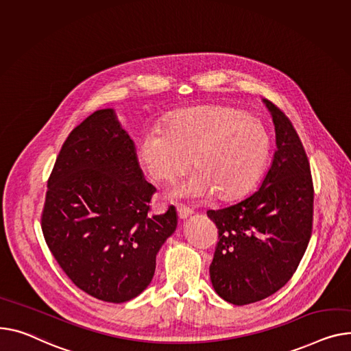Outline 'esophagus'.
<instances>
[{
	"instance_id": "34e87169",
	"label": "esophagus",
	"mask_w": 351,
	"mask_h": 351,
	"mask_svg": "<svg viewBox=\"0 0 351 351\" xmlns=\"http://www.w3.org/2000/svg\"><path fill=\"white\" fill-rule=\"evenodd\" d=\"M176 212H178V217H179L180 220L188 219V217H191V216L193 215V212H192L191 208H188V207H182V206H178V207H176Z\"/></svg>"
}]
</instances>
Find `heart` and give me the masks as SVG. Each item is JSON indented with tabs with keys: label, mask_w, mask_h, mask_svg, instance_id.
Returning a JSON list of instances; mask_svg holds the SVG:
<instances>
[{
	"label": "heart",
	"mask_w": 351,
	"mask_h": 351,
	"mask_svg": "<svg viewBox=\"0 0 351 351\" xmlns=\"http://www.w3.org/2000/svg\"><path fill=\"white\" fill-rule=\"evenodd\" d=\"M271 151L265 127L244 111L202 106L171 115L160 131L139 139L136 159L155 182L169 183L191 167L195 173L172 186L168 200L243 197L261 178Z\"/></svg>",
	"instance_id": "b5f03b06"
}]
</instances>
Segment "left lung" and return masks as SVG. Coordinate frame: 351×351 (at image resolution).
<instances>
[{"instance_id":"1","label":"left lung","mask_w":351,"mask_h":351,"mask_svg":"<svg viewBox=\"0 0 351 351\" xmlns=\"http://www.w3.org/2000/svg\"><path fill=\"white\" fill-rule=\"evenodd\" d=\"M263 101L276 141L264 180L244 200L207 212L219 228L210 279L216 293L232 305H248L281 289L312 234L313 182L306 152L288 117Z\"/></svg>"}]
</instances>
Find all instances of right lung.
<instances>
[{
  "label": "right lung",
  "instance_id": "obj_1",
  "mask_svg": "<svg viewBox=\"0 0 351 351\" xmlns=\"http://www.w3.org/2000/svg\"><path fill=\"white\" fill-rule=\"evenodd\" d=\"M154 192L112 108L95 111L69 134L48 180L42 231L77 288L123 303L151 284L156 254L178 226L173 206L148 215Z\"/></svg>",
  "mask_w": 351,
  "mask_h": 351
}]
</instances>
